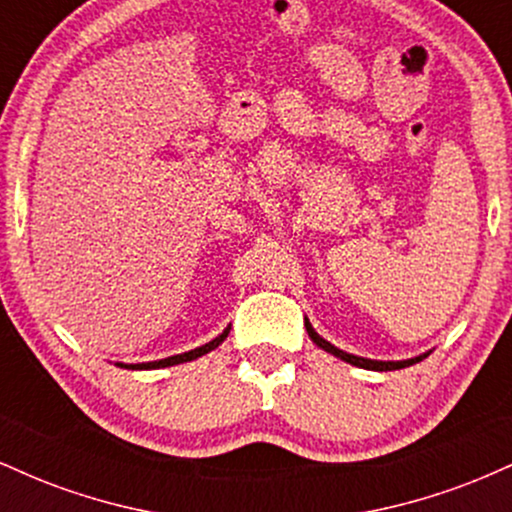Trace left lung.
<instances>
[{
	"label": "left lung",
	"mask_w": 512,
	"mask_h": 512,
	"mask_svg": "<svg viewBox=\"0 0 512 512\" xmlns=\"http://www.w3.org/2000/svg\"><path fill=\"white\" fill-rule=\"evenodd\" d=\"M305 330H308V337L313 339V342L320 346L322 351H327V354L342 358V361L351 363V366L356 368H366V370H399V368H407V366H414V363H419L421 358H426L431 351H426V354H419L414 358H404V361H375V358H363V356H354V354H346V351L337 349V346L327 342V339H322L320 334L313 330V325H310V320H305Z\"/></svg>",
	"instance_id": "obj_1"
}]
</instances>
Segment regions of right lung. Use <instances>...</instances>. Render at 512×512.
I'll return each instance as SVG.
<instances>
[{
    "instance_id": "right-lung-1",
    "label": "right lung",
    "mask_w": 512,
    "mask_h": 512,
    "mask_svg": "<svg viewBox=\"0 0 512 512\" xmlns=\"http://www.w3.org/2000/svg\"><path fill=\"white\" fill-rule=\"evenodd\" d=\"M228 332H231V327H226V330H223L216 339H211V342L197 346V349H192V351H185V354H175V356L158 358V361H146V363H115V366L129 368V370H154V368H168V366H178V363L195 361V358L209 354V351H214L216 346H219L223 339L228 337Z\"/></svg>"
}]
</instances>
